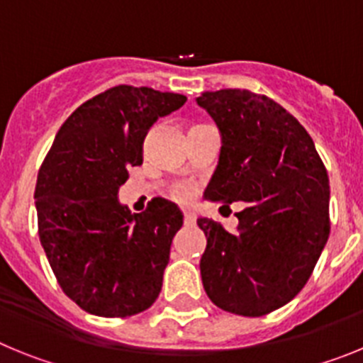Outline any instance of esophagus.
Masks as SVG:
<instances>
[{
    "label": "esophagus",
    "instance_id": "34e87169",
    "mask_svg": "<svg viewBox=\"0 0 363 363\" xmlns=\"http://www.w3.org/2000/svg\"><path fill=\"white\" fill-rule=\"evenodd\" d=\"M184 218H185V223H189V225H192V223L196 221V214H194V211L191 209L184 211Z\"/></svg>",
    "mask_w": 363,
    "mask_h": 363
}]
</instances>
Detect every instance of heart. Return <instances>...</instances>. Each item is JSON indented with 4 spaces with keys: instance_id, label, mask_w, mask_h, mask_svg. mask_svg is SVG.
Instances as JSON below:
<instances>
[{
    "instance_id": "1",
    "label": "heart",
    "mask_w": 363,
    "mask_h": 363,
    "mask_svg": "<svg viewBox=\"0 0 363 363\" xmlns=\"http://www.w3.org/2000/svg\"><path fill=\"white\" fill-rule=\"evenodd\" d=\"M196 194V184L191 182V179H184V182H178V184L172 185V196L176 200L187 201Z\"/></svg>"
}]
</instances>
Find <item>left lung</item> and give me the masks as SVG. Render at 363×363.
<instances>
[{"instance_id":"left-lung-1","label":"left lung","mask_w":363,"mask_h":363,"mask_svg":"<svg viewBox=\"0 0 363 363\" xmlns=\"http://www.w3.org/2000/svg\"><path fill=\"white\" fill-rule=\"evenodd\" d=\"M196 104L220 130L211 203H245L236 233L200 216L207 236L201 281L214 306L264 316L309 280L329 238V178L313 138L271 98L245 89L205 91ZM220 207V209H221Z\"/></svg>"}]
</instances>
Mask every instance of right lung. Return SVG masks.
I'll return each instance as SVG.
<instances>
[{
  "label": "right lung",
  "instance_id": "right-lung-1",
  "mask_svg": "<svg viewBox=\"0 0 363 363\" xmlns=\"http://www.w3.org/2000/svg\"><path fill=\"white\" fill-rule=\"evenodd\" d=\"M184 94L112 86L79 105L57 130L38 174L34 203L43 251L63 293L86 313L123 318L152 306L184 213L154 198L133 214L118 200L143 140Z\"/></svg>",
  "mask_w": 363,
  "mask_h": 363
}]
</instances>
